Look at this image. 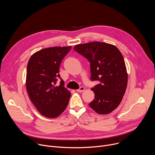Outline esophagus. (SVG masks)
<instances>
[{"mask_svg":"<svg viewBox=\"0 0 155 155\" xmlns=\"http://www.w3.org/2000/svg\"><path fill=\"white\" fill-rule=\"evenodd\" d=\"M84 90V87H83V86H80L79 89L77 90V91L78 92V93H81V92H83Z\"/></svg>","mask_w":155,"mask_h":155,"instance_id":"1","label":"esophagus"}]
</instances>
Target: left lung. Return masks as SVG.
Returning a JSON list of instances; mask_svg holds the SVG:
<instances>
[{"mask_svg":"<svg viewBox=\"0 0 155 155\" xmlns=\"http://www.w3.org/2000/svg\"><path fill=\"white\" fill-rule=\"evenodd\" d=\"M74 49L90 62L91 80L99 81L91 89L95 98L90 107L99 114L112 112L120 104L127 87L122 54L115 46L100 41L79 44Z\"/></svg>","mask_w":155,"mask_h":155,"instance_id":"8db88e82","label":"left lung"}]
</instances>
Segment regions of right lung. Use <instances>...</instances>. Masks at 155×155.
Returning <instances> with one entry per match:
<instances>
[{
	"label": "right lung",
	"mask_w": 155,
	"mask_h": 155,
	"mask_svg": "<svg viewBox=\"0 0 155 155\" xmlns=\"http://www.w3.org/2000/svg\"><path fill=\"white\" fill-rule=\"evenodd\" d=\"M72 47H52L35 53L27 66L26 89L33 104L43 116L54 118L67 107L71 93L59 74L64 58ZM61 80L59 86L57 80Z\"/></svg>",
	"instance_id": "1"
}]
</instances>
